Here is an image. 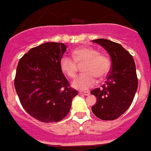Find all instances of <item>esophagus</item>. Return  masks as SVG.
Masks as SVG:
<instances>
[{"instance_id": "1", "label": "esophagus", "mask_w": 151, "mask_h": 151, "mask_svg": "<svg viewBox=\"0 0 151 151\" xmlns=\"http://www.w3.org/2000/svg\"><path fill=\"white\" fill-rule=\"evenodd\" d=\"M79 94H80V95H89V92H83V91H80V92H79Z\"/></svg>"}]
</instances>
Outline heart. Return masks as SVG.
Here are the masks:
<instances>
[{"instance_id":"obj_1","label":"heart","mask_w":151,"mask_h":151,"mask_svg":"<svg viewBox=\"0 0 151 151\" xmlns=\"http://www.w3.org/2000/svg\"><path fill=\"white\" fill-rule=\"evenodd\" d=\"M73 57L64 56L60 60V69L70 78L75 77L77 64L84 62L82 70L84 73L78 76L73 81L74 88L86 90L96 83V77L103 78L109 73L111 67L110 59L106 55L99 53L98 50L90 47H81L73 52Z\"/></svg>"}]
</instances>
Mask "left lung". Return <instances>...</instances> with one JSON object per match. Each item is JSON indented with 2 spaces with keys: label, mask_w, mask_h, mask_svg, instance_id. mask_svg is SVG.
Wrapping results in <instances>:
<instances>
[{
  "label": "left lung",
  "mask_w": 151,
  "mask_h": 151,
  "mask_svg": "<svg viewBox=\"0 0 151 151\" xmlns=\"http://www.w3.org/2000/svg\"><path fill=\"white\" fill-rule=\"evenodd\" d=\"M102 46L111 59V70L102 88L91 94L97 98L93 114L103 120L118 118L131 106L138 86L136 65L132 56L121 45L106 39L92 40Z\"/></svg>",
  "instance_id": "left-lung-1"
}]
</instances>
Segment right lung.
Listing matches in <instances>:
<instances>
[{
    "label": "right lung",
    "instance_id": "1",
    "mask_svg": "<svg viewBox=\"0 0 151 151\" xmlns=\"http://www.w3.org/2000/svg\"><path fill=\"white\" fill-rule=\"evenodd\" d=\"M66 50L64 43L46 42L28 50L18 62L16 92L26 112L39 121L62 120L78 95L60 69V60Z\"/></svg>",
    "mask_w": 151,
    "mask_h": 151
}]
</instances>
